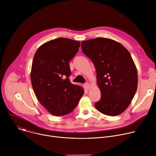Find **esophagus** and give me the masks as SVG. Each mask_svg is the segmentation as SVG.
Segmentation results:
<instances>
[{"label": "esophagus", "instance_id": "esophagus-1", "mask_svg": "<svg viewBox=\"0 0 156 156\" xmlns=\"http://www.w3.org/2000/svg\"><path fill=\"white\" fill-rule=\"evenodd\" d=\"M84 87L85 89H86V90H88L89 88H90V84H89L88 83H86L84 84Z\"/></svg>", "mask_w": 156, "mask_h": 156}]
</instances>
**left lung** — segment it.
Returning <instances> with one entry per match:
<instances>
[{"mask_svg": "<svg viewBox=\"0 0 156 156\" xmlns=\"http://www.w3.org/2000/svg\"><path fill=\"white\" fill-rule=\"evenodd\" d=\"M81 49L96 70L101 97L96 108L107 115L121 114L138 86L137 70L129 52L120 43L104 37L82 41Z\"/></svg>", "mask_w": 156, "mask_h": 156, "instance_id": "8db88e82", "label": "left lung"}]
</instances>
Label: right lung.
<instances>
[{
    "label": "right lung",
    "mask_w": 156,
    "mask_h": 156,
    "mask_svg": "<svg viewBox=\"0 0 156 156\" xmlns=\"http://www.w3.org/2000/svg\"><path fill=\"white\" fill-rule=\"evenodd\" d=\"M80 42L59 37L41 46L32 63L31 81L39 102L55 116L68 114L75 108L84 94L83 87L72 84L69 62Z\"/></svg>",
    "instance_id": "1"
}]
</instances>
